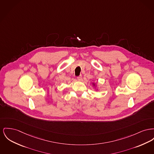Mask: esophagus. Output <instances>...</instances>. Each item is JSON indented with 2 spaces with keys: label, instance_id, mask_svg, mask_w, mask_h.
<instances>
[{
  "label": "esophagus",
  "instance_id": "1",
  "mask_svg": "<svg viewBox=\"0 0 154 154\" xmlns=\"http://www.w3.org/2000/svg\"><path fill=\"white\" fill-rule=\"evenodd\" d=\"M77 80H79V81H82V75H80V76H79V77H77Z\"/></svg>",
  "mask_w": 154,
  "mask_h": 154
}]
</instances>
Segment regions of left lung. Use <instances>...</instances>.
Segmentation results:
<instances>
[{"label":"left lung","mask_w":154,"mask_h":154,"mask_svg":"<svg viewBox=\"0 0 154 154\" xmlns=\"http://www.w3.org/2000/svg\"><path fill=\"white\" fill-rule=\"evenodd\" d=\"M92 85L94 87L95 89V90H97V91L98 90V88H97V85H96V84H95V82H92Z\"/></svg>","instance_id":"1"}]
</instances>
